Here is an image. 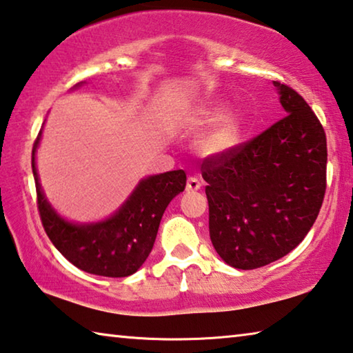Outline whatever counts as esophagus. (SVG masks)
Wrapping results in <instances>:
<instances>
[{"mask_svg":"<svg viewBox=\"0 0 353 353\" xmlns=\"http://www.w3.org/2000/svg\"><path fill=\"white\" fill-rule=\"evenodd\" d=\"M201 188V181L198 177H188L187 181V192H198Z\"/></svg>","mask_w":353,"mask_h":353,"instance_id":"34e87169","label":"esophagus"}]
</instances>
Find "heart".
<instances>
[{"instance_id":"1","label":"heart","mask_w":353,"mask_h":353,"mask_svg":"<svg viewBox=\"0 0 353 353\" xmlns=\"http://www.w3.org/2000/svg\"><path fill=\"white\" fill-rule=\"evenodd\" d=\"M225 106H214V108L204 110L196 116L199 124H212L221 119L225 114ZM243 133V119L240 114H226L223 119L201 137L198 141V149L201 154L207 157H223L239 146L240 138Z\"/></svg>"}]
</instances>
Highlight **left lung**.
<instances>
[{"label": "left lung", "mask_w": 353, "mask_h": 353, "mask_svg": "<svg viewBox=\"0 0 353 353\" xmlns=\"http://www.w3.org/2000/svg\"><path fill=\"white\" fill-rule=\"evenodd\" d=\"M286 116L223 157H209V232L228 265L264 267L290 253L314 225L327 188V138L292 88L273 81Z\"/></svg>", "instance_id": "obj_1"}]
</instances>
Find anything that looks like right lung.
<instances>
[{
    "label": "right lung",
    "instance_id": "obj_1",
    "mask_svg": "<svg viewBox=\"0 0 353 353\" xmlns=\"http://www.w3.org/2000/svg\"><path fill=\"white\" fill-rule=\"evenodd\" d=\"M41 137L42 130L32 148V174L39 215L56 250L80 270L92 275L122 278L135 273L152 251L168 204L185 190V171H168L139 181L125 203L106 220L72 223L53 209L39 182L36 150Z\"/></svg>",
    "mask_w": 353,
    "mask_h": 353
}]
</instances>
